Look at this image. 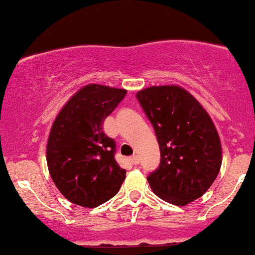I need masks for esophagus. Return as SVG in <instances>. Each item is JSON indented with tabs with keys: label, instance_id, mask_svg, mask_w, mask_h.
I'll return each instance as SVG.
<instances>
[{
	"label": "esophagus",
	"instance_id": "1",
	"mask_svg": "<svg viewBox=\"0 0 255 255\" xmlns=\"http://www.w3.org/2000/svg\"><path fill=\"white\" fill-rule=\"evenodd\" d=\"M138 162H140V158H138L136 155L132 156V157L130 158V163H131V165L136 166V165H138Z\"/></svg>",
	"mask_w": 255,
	"mask_h": 255
}]
</instances>
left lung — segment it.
<instances>
[{
    "label": "left lung",
    "mask_w": 255,
    "mask_h": 255,
    "mask_svg": "<svg viewBox=\"0 0 255 255\" xmlns=\"http://www.w3.org/2000/svg\"><path fill=\"white\" fill-rule=\"evenodd\" d=\"M155 130L160 165L147 176L155 195L176 206L197 200L218 176L222 146L212 119L183 88L161 85L136 94Z\"/></svg>",
    "instance_id": "8db88e82"
}]
</instances>
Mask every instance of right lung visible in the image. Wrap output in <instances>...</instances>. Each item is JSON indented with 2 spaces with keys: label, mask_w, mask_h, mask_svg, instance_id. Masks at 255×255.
<instances>
[{
  "label": "right lung",
  "mask_w": 255,
  "mask_h": 255,
  "mask_svg": "<svg viewBox=\"0 0 255 255\" xmlns=\"http://www.w3.org/2000/svg\"><path fill=\"white\" fill-rule=\"evenodd\" d=\"M127 95L125 89L89 84L62 108L50 128L47 165L50 177L70 202L87 208L119 192L127 171L115 160V141L103 123Z\"/></svg>",
  "instance_id": "add662e5"
}]
</instances>
